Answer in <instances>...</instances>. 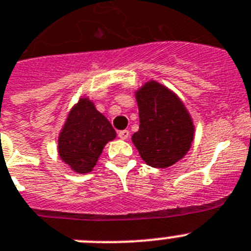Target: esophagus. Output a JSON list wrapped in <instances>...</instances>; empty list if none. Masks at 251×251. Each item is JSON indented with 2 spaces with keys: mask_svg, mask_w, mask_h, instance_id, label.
<instances>
[{
  "mask_svg": "<svg viewBox=\"0 0 251 251\" xmlns=\"http://www.w3.org/2000/svg\"><path fill=\"white\" fill-rule=\"evenodd\" d=\"M118 137L121 139H127L129 137V130L124 129V130H119L118 132Z\"/></svg>",
  "mask_w": 251,
  "mask_h": 251,
  "instance_id": "obj_1",
  "label": "esophagus"
}]
</instances>
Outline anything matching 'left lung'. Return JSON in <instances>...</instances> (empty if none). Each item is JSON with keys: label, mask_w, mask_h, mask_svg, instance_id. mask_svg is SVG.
<instances>
[{"label": "left lung", "mask_w": 251, "mask_h": 251, "mask_svg": "<svg viewBox=\"0 0 251 251\" xmlns=\"http://www.w3.org/2000/svg\"><path fill=\"white\" fill-rule=\"evenodd\" d=\"M139 129L132 136L142 159L167 168L186 156L195 137L191 115L182 100L165 85L150 80L136 92Z\"/></svg>", "instance_id": "obj_1"}]
</instances>
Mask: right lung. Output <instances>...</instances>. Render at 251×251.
Wrapping results in <instances>:
<instances>
[{
    "label": "right lung",
    "instance_id": "add662e5",
    "mask_svg": "<svg viewBox=\"0 0 251 251\" xmlns=\"http://www.w3.org/2000/svg\"><path fill=\"white\" fill-rule=\"evenodd\" d=\"M117 137L109 121L97 110L89 98L73 106L57 138L61 161L76 174L93 171L108 142Z\"/></svg>",
    "mask_w": 251,
    "mask_h": 251
}]
</instances>
